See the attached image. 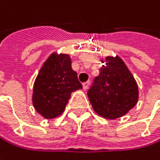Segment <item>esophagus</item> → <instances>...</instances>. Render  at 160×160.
Wrapping results in <instances>:
<instances>
[{"label": "esophagus", "instance_id": "1", "mask_svg": "<svg viewBox=\"0 0 160 160\" xmlns=\"http://www.w3.org/2000/svg\"><path fill=\"white\" fill-rule=\"evenodd\" d=\"M89 85H90V81H86V82H83L82 83V87H83L84 90H87L88 87H89Z\"/></svg>", "mask_w": 160, "mask_h": 160}]
</instances>
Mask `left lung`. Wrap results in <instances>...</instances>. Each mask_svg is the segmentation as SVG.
<instances>
[{
	"instance_id": "1",
	"label": "left lung",
	"mask_w": 160,
	"mask_h": 160,
	"mask_svg": "<svg viewBox=\"0 0 160 160\" xmlns=\"http://www.w3.org/2000/svg\"><path fill=\"white\" fill-rule=\"evenodd\" d=\"M102 63L100 73L87 94L93 110L99 116L116 119L137 104L138 85L120 57L108 56Z\"/></svg>"
}]
</instances>
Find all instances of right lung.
<instances>
[{
	"label": "right lung",
	"instance_id": "right-lung-1",
	"mask_svg": "<svg viewBox=\"0 0 160 160\" xmlns=\"http://www.w3.org/2000/svg\"><path fill=\"white\" fill-rule=\"evenodd\" d=\"M81 88L77 72L71 68L70 56L52 52L34 82L33 106L43 118H54L64 112L71 92Z\"/></svg>",
	"mask_w": 160,
	"mask_h": 160
}]
</instances>
